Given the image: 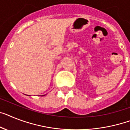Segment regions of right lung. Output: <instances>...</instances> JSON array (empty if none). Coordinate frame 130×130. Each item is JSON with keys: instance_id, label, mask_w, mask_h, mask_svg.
<instances>
[{"instance_id": "1", "label": "right lung", "mask_w": 130, "mask_h": 130, "mask_svg": "<svg viewBox=\"0 0 130 130\" xmlns=\"http://www.w3.org/2000/svg\"><path fill=\"white\" fill-rule=\"evenodd\" d=\"M43 96H44V95H43Z\"/></svg>"}]
</instances>
